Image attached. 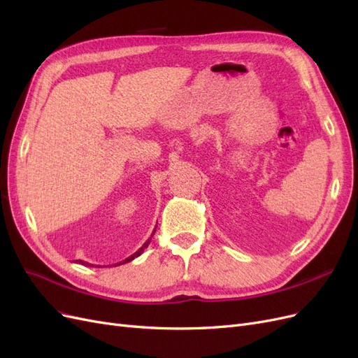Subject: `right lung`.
<instances>
[{
    "mask_svg": "<svg viewBox=\"0 0 358 358\" xmlns=\"http://www.w3.org/2000/svg\"><path fill=\"white\" fill-rule=\"evenodd\" d=\"M154 233H155V230H154ZM154 233H152V236H154ZM152 236H150V237H149V239H148V241H146V242L143 243V246H142V248H140V249H138V251H136V252H134L133 255H129L128 258H125V259H124V262H121V263H116V264H113V266H121V264L129 263V262H133V259H134V258H137L138 255H142V252L145 251V248H148V245L150 243V239H152ZM79 263H80V264H83V266H92V267H94V264H90V263H85V262H82V259H79ZM110 267H112V266H110Z\"/></svg>",
    "mask_w": 358,
    "mask_h": 358,
    "instance_id": "1",
    "label": "right lung"
}]
</instances>
